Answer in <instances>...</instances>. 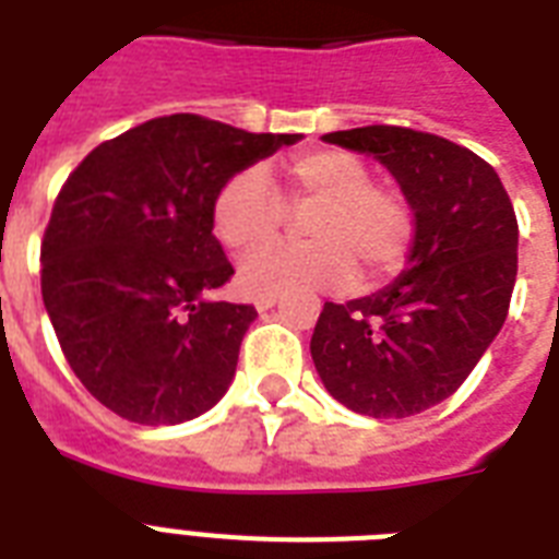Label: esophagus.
I'll return each instance as SVG.
<instances>
[{
    "label": "esophagus",
    "instance_id": "34e87169",
    "mask_svg": "<svg viewBox=\"0 0 559 559\" xmlns=\"http://www.w3.org/2000/svg\"><path fill=\"white\" fill-rule=\"evenodd\" d=\"M278 305V296H258L254 298V307H258V310H272V307Z\"/></svg>",
    "mask_w": 559,
    "mask_h": 559
}]
</instances>
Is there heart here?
Here are the masks:
<instances>
[{"label": "heart", "mask_w": 559, "mask_h": 559, "mask_svg": "<svg viewBox=\"0 0 559 559\" xmlns=\"http://www.w3.org/2000/svg\"><path fill=\"white\" fill-rule=\"evenodd\" d=\"M281 197L254 170H240L219 188L211 209L214 235L237 254L254 252L284 226V199L307 211L301 231L310 243L272 246L240 266V287L249 296H278L307 289L382 287L403 270L415 217L403 193L371 182V168L357 153L305 151L281 162Z\"/></svg>", "instance_id": "obj_1"}]
</instances>
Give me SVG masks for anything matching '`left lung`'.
<instances>
[{"instance_id": "8db88e82", "label": "left lung", "mask_w": 559, "mask_h": 559, "mask_svg": "<svg viewBox=\"0 0 559 559\" xmlns=\"http://www.w3.org/2000/svg\"><path fill=\"white\" fill-rule=\"evenodd\" d=\"M324 142L389 168L415 211V240L389 287L324 301L316 371L357 415H417L467 380L508 319L520 246L511 197L481 156L441 135L373 124Z\"/></svg>"}]
</instances>
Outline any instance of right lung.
I'll use <instances>...</instances> for the list:
<instances>
[{
	"label": "right lung",
	"mask_w": 559,
	"mask_h": 559,
	"mask_svg": "<svg viewBox=\"0 0 559 559\" xmlns=\"http://www.w3.org/2000/svg\"><path fill=\"white\" fill-rule=\"evenodd\" d=\"M298 133H246L191 112L98 144L57 193L43 301L78 380L116 415L174 426L231 385L252 305L209 301L235 270L211 231L228 179Z\"/></svg>",
	"instance_id": "1"
}]
</instances>
